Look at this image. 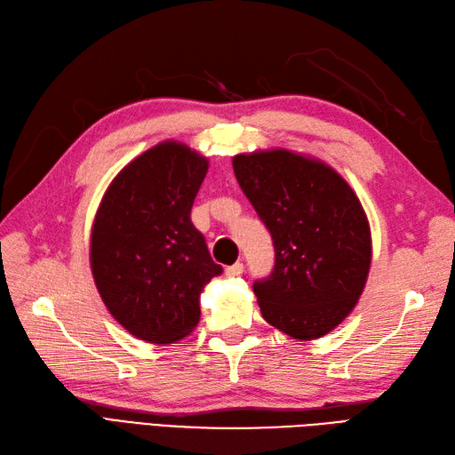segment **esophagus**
<instances>
[{
  "label": "esophagus",
  "mask_w": 455,
  "mask_h": 455,
  "mask_svg": "<svg viewBox=\"0 0 455 455\" xmlns=\"http://www.w3.org/2000/svg\"><path fill=\"white\" fill-rule=\"evenodd\" d=\"M243 272V265L242 262H234L232 267H227V270H225V274L228 275V277H236V275H240Z\"/></svg>",
  "instance_id": "34e87169"
}]
</instances>
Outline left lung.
I'll list each match as a JSON object with an SVG mask.
<instances>
[{
  "label": "left lung",
  "instance_id": "obj_1",
  "mask_svg": "<svg viewBox=\"0 0 455 455\" xmlns=\"http://www.w3.org/2000/svg\"><path fill=\"white\" fill-rule=\"evenodd\" d=\"M232 166L272 236L274 268L253 283L262 317L292 339H319L354 310L369 275L359 198L332 168L289 151L236 155Z\"/></svg>",
  "mask_w": 455,
  "mask_h": 455
}]
</instances>
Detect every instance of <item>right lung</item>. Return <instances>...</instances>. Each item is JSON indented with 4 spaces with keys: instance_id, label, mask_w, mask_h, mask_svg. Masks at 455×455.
Segmentation results:
<instances>
[{
    "instance_id": "right-lung-1",
    "label": "right lung",
    "mask_w": 455,
    "mask_h": 455,
    "mask_svg": "<svg viewBox=\"0 0 455 455\" xmlns=\"http://www.w3.org/2000/svg\"><path fill=\"white\" fill-rule=\"evenodd\" d=\"M208 160L166 141L115 178L100 204L91 265L101 300L134 336L155 344L183 339L200 321L198 297L215 265L190 210Z\"/></svg>"
}]
</instances>
